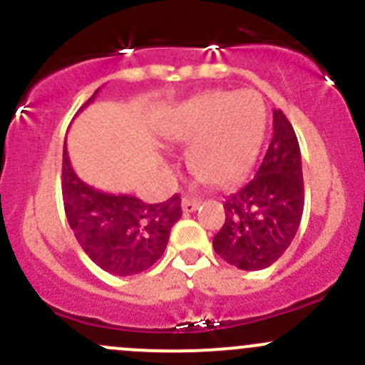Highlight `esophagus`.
I'll use <instances>...</instances> for the list:
<instances>
[{"mask_svg":"<svg viewBox=\"0 0 365 365\" xmlns=\"http://www.w3.org/2000/svg\"><path fill=\"white\" fill-rule=\"evenodd\" d=\"M200 203H201V201L192 200V197H183V200H182V208H183V212H194V210H196L197 206H200Z\"/></svg>","mask_w":365,"mask_h":365,"instance_id":"34e87169","label":"esophagus"}]
</instances>
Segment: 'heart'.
<instances>
[{"label":"heart","mask_w":365,"mask_h":365,"mask_svg":"<svg viewBox=\"0 0 365 365\" xmlns=\"http://www.w3.org/2000/svg\"><path fill=\"white\" fill-rule=\"evenodd\" d=\"M263 101L256 91H210L173 114L168 138L194 143L190 169L201 182L227 185L252 168L264 132Z\"/></svg>","instance_id":"b5f03b06"}]
</instances>
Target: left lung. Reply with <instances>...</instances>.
<instances>
[{"label": "left lung", "instance_id": "left-lung-1", "mask_svg": "<svg viewBox=\"0 0 365 365\" xmlns=\"http://www.w3.org/2000/svg\"><path fill=\"white\" fill-rule=\"evenodd\" d=\"M224 213L213 249L240 270L270 267L295 238L304 213V176L297 134L281 109L274 111V135L256 175L226 197Z\"/></svg>", "mask_w": 365, "mask_h": 365}]
</instances>
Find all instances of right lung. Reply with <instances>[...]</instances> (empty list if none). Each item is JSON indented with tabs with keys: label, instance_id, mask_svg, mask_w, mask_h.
<instances>
[{
	"label": "right lung",
	"instance_id": "add662e5",
	"mask_svg": "<svg viewBox=\"0 0 365 365\" xmlns=\"http://www.w3.org/2000/svg\"><path fill=\"white\" fill-rule=\"evenodd\" d=\"M61 192L65 215L83 251L102 270L121 277L148 270L164 254L171 227L182 217L178 194L164 203L150 205L127 194L101 192L84 183L70 165L67 143Z\"/></svg>",
	"mask_w": 365,
	"mask_h": 365
}]
</instances>
